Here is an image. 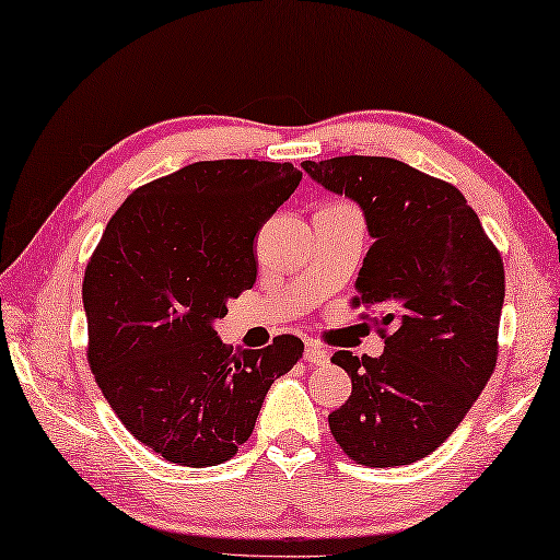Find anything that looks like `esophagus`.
I'll return each mask as SVG.
<instances>
[{"instance_id": "34e87169", "label": "esophagus", "mask_w": 560, "mask_h": 560, "mask_svg": "<svg viewBox=\"0 0 560 560\" xmlns=\"http://www.w3.org/2000/svg\"><path fill=\"white\" fill-rule=\"evenodd\" d=\"M305 360L310 364H315V366H325V364H329V352L323 350L319 345H307L305 347Z\"/></svg>"}]
</instances>
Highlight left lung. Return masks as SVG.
I'll return each instance as SVG.
<instances>
[{"mask_svg":"<svg viewBox=\"0 0 560 560\" xmlns=\"http://www.w3.org/2000/svg\"><path fill=\"white\" fill-rule=\"evenodd\" d=\"M360 203L374 243L352 307H366L380 357L335 352L352 394L329 432L352 462L384 469L442 446L491 380L506 275L499 247L459 188L384 155L302 163Z\"/></svg>","mask_w":560,"mask_h":560,"instance_id":"left-lung-1","label":"left lung"}]
</instances>
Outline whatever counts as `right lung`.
<instances>
[{"label": "right lung", "instance_id": "obj_1", "mask_svg": "<svg viewBox=\"0 0 560 560\" xmlns=\"http://www.w3.org/2000/svg\"><path fill=\"white\" fill-rule=\"evenodd\" d=\"M300 180L292 163H190L133 190L91 255L89 366L121 424L171 464L235 456L270 384L305 350L295 335L233 350L213 329L255 285V235Z\"/></svg>", "mask_w": 560, "mask_h": 560}]
</instances>
